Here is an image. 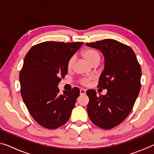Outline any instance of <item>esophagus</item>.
I'll return each mask as SVG.
<instances>
[{
    "label": "esophagus",
    "instance_id": "obj_1",
    "mask_svg": "<svg viewBox=\"0 0 154 154\" xmlns=\"http://www.w3.org/2000/svg\"><path fill=\"white\" fill-rule=\"evenodd\" d=\"M85 92H86V91L84 89H80V94L81 95H84Z\"/></svg>",
    "mask_w": 154,
    "mask_h": 154
}]
</instances>
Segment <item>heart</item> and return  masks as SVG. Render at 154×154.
Segmentation results:
<instances>
[{
    "mask_svg": "<svg viewBox=\"0 0 154 154\" xmlns=\"http://www.w3.org/2000/svg\"><path fill=\"white\" fill-rule=\"evenodd\" d=\"M83 56L84 57V58L89 62L91 65L94 64H98L100 61V55L98 52L95 50L94 49H88L85 50L83 52ZM75 61V57L72 56L71 58L69 60V61L67 62V68L69 69H72V67L73 66V64ZM93 79L92 77H89L86 78H83L81 82L83 84H87L88 82H90V80Z\"/></svg>",
    "mask_w": 154,
    "mask_h": 154,
    "instance_id": "1",
    "label": "heart"
}]
</instances>
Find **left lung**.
<instances>
[{
  "instance_id": "8db88e82",
  "label": "left lung",
  "mask_w": 154,
  "mask_h": 154,
  "mask_svg": "<svg viewBox=\"0 0 154 154\" xmlns=\"http://www.w3.org/2000/svg\"><path fill=\"white\" fill-rule=\"evenodd\" d=\"M102 52L105 67L98 87L106 89L105 95L97 96L88 90V116L96 126L111 129L121 124L131 112L140 89L141 68L131 48L113 39L86 43Z\"/></svg>"
}]
</instances>
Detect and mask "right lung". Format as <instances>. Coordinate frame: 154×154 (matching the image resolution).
I'll use <instances>...</instances> for the list:
<instances>
[{"label":"right lung","instance_id":"1","mask_svg":"<svg viewBox=\"0 0 154 154\" xmlns=\"http://www.w3.org/2000/svg\"><path fill=\"white\" fill-rule=\"evenodd\" d=\"M82 42L47 41L33 46L25 56L20 73L21 95L28 111L38 124L55 129L71 117L79 88L60 94V77L67 74V62Z\"/></svg>","mask_w":154,"mask_h":154}]
</instances>
